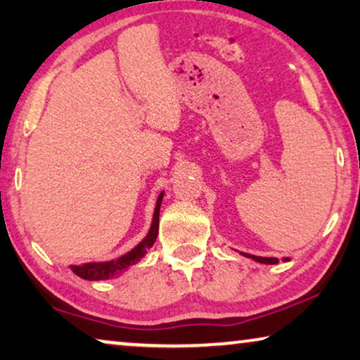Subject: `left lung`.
I'll return each mask as SVG.
<instances>
[{"instance_id":"8db88e82","label":"left lung","mask_w":360,"mask_h":360,"mask_svg":"<svg viewBox=\"0 0 360 360\" xmlns=\"http://www.w3.org/2000/svg\"><path fill=\"white\" fill-rule=\"evenodd\" d=\"M239 254L244 255V257H248V259H252L259 264H278L280 262L277 257H260V255H252V254H248V252H239ZM282 260H283V262H288L290 257H283Z\"/></svg>"}]
</instances>
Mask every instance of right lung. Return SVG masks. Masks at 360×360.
<instances>
[{
	"instance_id": "right-lung-1",
	"label": "right lung",
	"mask_w": 360,
	"mask_h": 360,
	"mask_svg": "<svg viewBox=\"0 0 360 360\" xmlns=\"http://www.w3.org/2000/svg\"><path fill=\"white\" fill-rule=\"evenodd\" d=\"M162 198H164V191L159 195V198L155 201L154 216H152V223L149 228V233L146 234V238L141 240L136 248H132L129 252L122 254L121 257L105 260V262H86L80 265H70V270L78 277L83 280H110L121 272H124L126 269H129L131 265L139 262L144 257L152 245H154L157 234H159V214H160V205Z\"/></svg>"
}]
</instances>
